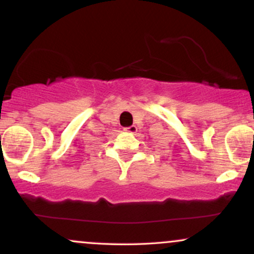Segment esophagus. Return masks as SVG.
<instances>
[{
    "label": "esophagus",
    "instance_id": "34e87169",
    "mask_svg": "<svg viewBox=\"0 0 254 254\" xmlns=\"http://www.w3.org/2000/svg\"><path fill=\"white\" fill-rule=\"evenodd\" d=\"M123 130L125 131V132H127V133H135L136 131H137V127H136V125H131V127H124Z\"/></svg>",
    "mask_w": 254,
    "mask_h": 254
}]
</instances>
